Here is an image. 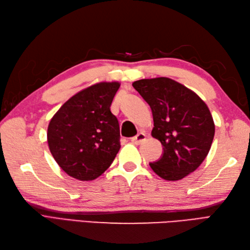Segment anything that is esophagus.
<instances>
[{"mask_svg":"<svg viewBox=\"0 0 250 250\" xmlns=\"http://www.w3.org/2000/svg\"><path fill=\"white\" fill-rule=\"evenodd\" d=\"M146 140V134L145 133H139L136 136L132 137L131 141L132 143H134L135 145H140L142 143H144Z\"/></svg>","mask_w":250,"mask_h":250,"instance_id":"34e87169","label":"esophagus"}]
</instances>
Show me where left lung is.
<instances>
[{
    "instance_id": "left-lung-1",
    "label": "left lung",
    "mask_w": 250,
    "mask_h": 250,
    "mask_svg": "<svg viewBox=\"0 0 250 250\" xmlns=\"http://www.w3.org/2000/svg\"><path fill=\"white\" fill-rule=\"evenodd\" d=\"M132 86L149 104L152 137L161 142L162 157L149 163L166 180H179L194 172L208 155L215 124L205 102L192 90L167 77L136 81Z\"/></svg>"
}]
</instances>
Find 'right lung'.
Returning a JSON list of instances; mask_svg holds the SVG:
<instances>
[{"label":"right lung","mask_w":250,"mask_h":250,"mask_svg":"<svg viewBox=\"0 0 250 250\" xmlns=\"http://www.w3.org/2000/svg\"><path fill=\"white\" fill-rule=\"evenodd\" d=\"M117 82L98 83L82 90L52 117L47 142L52 157L71 177L83 182L98 178L120 149V129L110 104Z\"/></svg>","instance_id":"1"}]
</instances>
